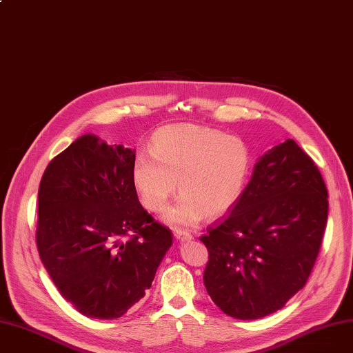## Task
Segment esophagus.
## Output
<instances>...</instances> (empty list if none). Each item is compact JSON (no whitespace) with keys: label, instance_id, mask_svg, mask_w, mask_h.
Instances as JSON below:
<instances>
[{"label":"esophagus","instance_id":"1","mask_svg":"<svg viewBox=\"0 0 353 353\" xmlns=\"http://www.w3.org/2000/svg\"><path fill=\"white\" fill-rule=\"evenodd\" d=\"M174 237L177 240H181V242H188V240L192 239V234L186 230H181V229H176L174 230Z\"/></svg>","mask_w":353,"mask_h":353}]
</instances>
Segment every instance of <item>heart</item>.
Returning a JSON list of instances; mask_svg holds the SVG:
<instances>
[{
    "label": "heart",
    "instance_id": "heart-1",
    "mask_svg": "<svg viewBox=\"0 0 353 353\" xmlns=\"http://www.w3.org/2000/svg\"><path fill=\"white\" fill-rule=\"evenodd\" d=\"M243 140L216 128L170 124L152 137L150 153L140 152L132 167L143 206L163 212L179 189L180 197L165 214L173 226H193L205 214L216 217L240 197L249 172Z\"/></svg>",
    "mask_w": 353,
    "mask_h": 353
}]
</instances>
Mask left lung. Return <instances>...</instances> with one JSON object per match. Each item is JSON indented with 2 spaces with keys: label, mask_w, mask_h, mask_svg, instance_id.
I'll use <instances>...</instances> for the list:
<instances>
[{
  "label": "left lung",
  "mask_w": 353,
  "mask_h": 353,
  "mask_svg": "<svg viewBox=\"0 0 353 353\" xmlns=\"http://www.w3.org/2000/svg\"><path fill=\"white\" fill-rule=\"evenodd\" d=\"M327 221V189L292 139L259 159L229 214L200 240L209 252L203 282L234 319L265 318L307 282Z\"/></svg>",
  "instance_id": "obj_1"
}]
</instances>
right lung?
<instances>
[{
  "label": "right lung",
  "mask_w": 353,
  "mask_h": 353,
  "mask_svg": "<svg viewBox=\"0 0 353 353\" xmlns=\"http://www.w3.org/2000/svg\"><path fill=\"white\" fill-rule=\"evenodd\" d=\"M136 152L85 134L41 177L37 249L63 298L84 316L117 319L150 289L173 233L140 205Z\"/></svg>",
  "instance_id": "1"
}]
</instances>
